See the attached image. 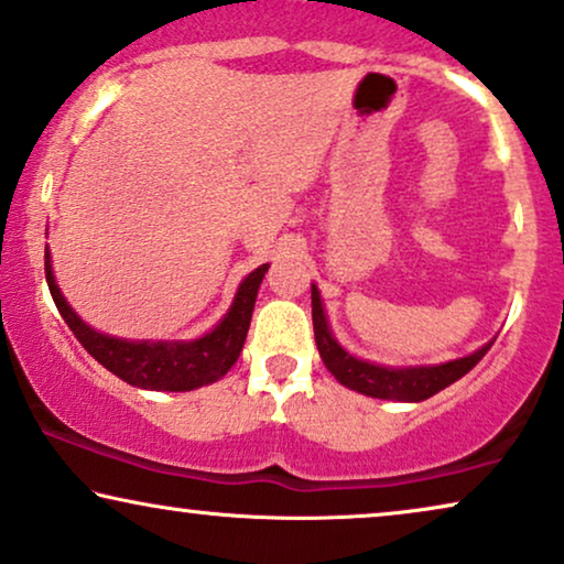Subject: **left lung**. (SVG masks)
Masks as SVG:
<instances>
[{"label":"left lung","mask_w":564,"mask_h":564,"mask_svg":"<svg viewBox=\"0 0 564 564\" xmlns=\"http://www.w3.org/2000/svg\"><path fill=\"white\" fill-rule=\"evenodd\" d=\"M311 308H313V334H316L318 355L328 372L339 380L347 389L360 391L365 397L372 399H391V401H425L435 397L437 391H443L445 386L456 383L460 376H466L481 357L487 355V349L492 347V341L474 352L469 357H460V360L435 365V368H380V365H370L357 360V357L347 355L345 349L334 341L332 332H328L324 305H321V295L316 284L311 288Z\"/></svg>","instance_id":"8db88e82"}]
</instances>
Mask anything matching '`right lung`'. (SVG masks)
I'll return each instance as SVG.
<instances>
[{
    "mask_svg": "<svg viewBox=\"0 0 564 564\" xmlns=\"http://www.w3.org/2000/svg\"><path fill=\"white\" fill-rule=\"evenodd\" d=\"M267 264L253 269L240 284L236 303L228 316L219 321L207 336L196 341H127L104 336L85 326L75 316L67 300L58 292L54 274H51V261L46 251V282L54 297L58 313L67 321L72 334L77 336L79 345L90 352L95 360L119 376L137 389L150 391H194L199 386L215 383L223 378L232 365H236L240 349H243L248 326H251V313L259 284L267 274Z\"/></svg>",
    "mask_w": 564,
    "mask_h": 564,
    "instance_id": "1",
    "label": "right lung"
}]
</instances>
